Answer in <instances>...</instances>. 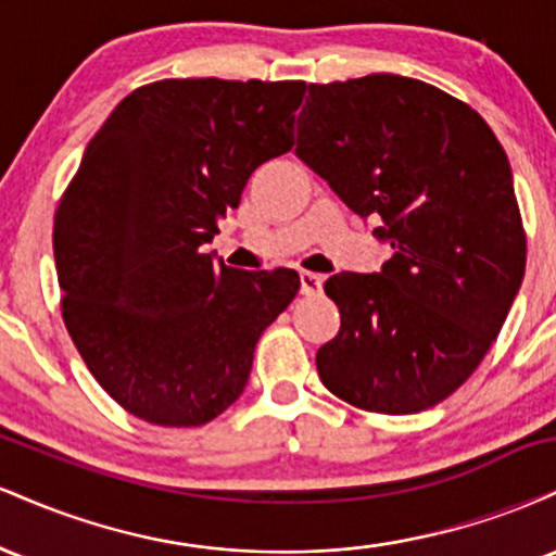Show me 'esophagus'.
I'll list each match as a JSON object with an SVG mask.
<instances>
[{"label":"esophagus","instance_id":"34e87169","mask_svg":"<svg viewBox=\"0 0 556 556\" xmlns=\"http://www.w3.org/2000/svg\"><path fill=\"white\" fill-rule=\"evenodd\" d=\"M321 285H324L321 274L300 271V292H303V295H316V292H321Z\"/></svg>","mask_w":556,"mask_h":556}]
</instances>
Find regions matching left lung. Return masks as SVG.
Returning a JSON list of instances; mask_svg holds the SVG:
<instances>
[{"label":"left lung","instance_id":"1","mask_svg":"<svg viewBox=\"0 0 556 556\" xmlns=\"http://www.w3.org/2000/svg\"><path fill=\"white\" fill-rule=\"evenodd\" d=\"M308 96L298 159L392 245L379 271L324 285L340 331L318 348V376L363 410L420 413L476 371L518 298L513 169L481 114L424 80L374 73Z\"/></svg>","mask_w":556,"mask_h":556}]
</instances>
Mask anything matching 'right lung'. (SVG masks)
Instances as JSON below:
<instances>
[{"instance_id":"1","label":"right lung","mask_w":556,"mask_h":556,"mask_svg":"<svg viewBox=\"0 0 556 556\" xmlns=\"http://www.w3.org/2000/svg\"><path fill=\"white\" fill-rule=\"evenodd\" d=\"M303 93V80H159L88 143L54 216L62 316L132 416L180 429L225 413L298 295V271L216 266L203 245L248 177L295 146Z\"/></svg>"}]
</instances>
